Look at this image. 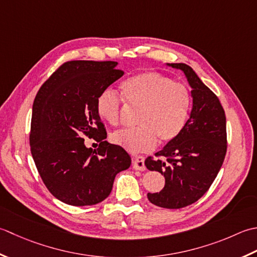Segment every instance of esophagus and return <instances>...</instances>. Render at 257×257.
Wrapping results in <instances>:
<instances>
[{"instance_id": "1", "label": "esophagus", "mask_w": 257, "mask_h": 257, "mask_svg": "<svg viewBox=\"0 0 257 257\" xmlns=\"http://www.w3.org/2000/svg\"><path fill=\"white\" fill-rule=\"evenodd\" d=\"M145 159L143 156H136L133 161V169L135 170H139V171H144L146 167H145V163H144Z\"/></svg>"}]
</instances>
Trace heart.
Returning a JSON list of instances; mask_svg holds the SVG:
<instances>
[{
    "label": "heart",
    "mask_w": 257,
    "mask_h": 257,
    "mask_svg": "<svg viewBox=\"0 0 257 257\" xmlns=\"http://www.w3.org/2000/svg\"><path fill=\"white\" fill-rule=\"evenodd\" d=\"M124 101L140 109L135 128H121L111 134V141L133 153L148 152L160 143H169L179 136L190 115L192 97L188 88L156 72L128 77L122 83ZM123 99L105 90L96 99V111L112 125L121 121Z\"/></svg>",
    "instance_id": "b5f03b06"
}]
</instances>
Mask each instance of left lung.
Listing matches in <instances>:
<instances>
[{"instance_id": "8db88e82", "label": "left lung", "mask_w": 257, "mask_h": 257, "mask_svg": "<svg viewBox=\"0 0 257 257\" xmlns=\"http://www.w3.org/2000/svg\"><path fill=\"white\" fill-rule=\"evenodd\" d=\"M184 73L193 98L192 111L182 133L148 158L150 171L165 177L163 190L148 193L149 201L164 208H182L205 194L215 180L227 149L226 117L218 97L184 63H167Z\"/></svg>"}]
</instances>
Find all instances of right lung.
Returning a JSON list of instances; mask_svg holds the SVG:
<instances>
[{
  "label": "right lung",
  "mask_w": 257,
  "mask_h": 257,
  "mask_svg": "<svg viewBox=\"0 0 257 257\" xmlns=\"http://www.w3.org/2000/svg\"><path fill=\"white\" fill-rule=\"evenodd\" d=\"M117 62L70 61L61 65L36 94L30 145L41 179L57 200L73 206L105 200L117 173L127 170L131 156L108 143L96 111L99 94L122 77ZM93 137L99 148L84 144Z\"/></svg>",
  "instance_id": "right-lung-1"
}]
</instances>
